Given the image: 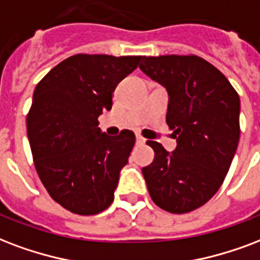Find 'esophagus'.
Here are the masks:
<instances>
[{
  "instance_id": "esophagus-1",
  "label": "esophagus",
  "mask_w": 260,
  "mask_h": 260,
  "mask_svg": "<svg viewBox=\"0 0 260 260\" xmlns=\"http://www.w3.org/2000/svg\"><path fill=\"white\" fill-rule=\"evenodd\" d=\"M136 143H138V144H144V143H146V139L142 138L140 135H136Z\"/></svg>"
}]
</instances>
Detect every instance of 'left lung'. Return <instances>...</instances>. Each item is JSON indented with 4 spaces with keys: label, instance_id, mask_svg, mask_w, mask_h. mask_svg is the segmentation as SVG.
<instances>
[{
    "label": "left lung",
    "instance_id": "1",
    "mask_svg": "<svg viewBox=\"0 0 260 260\" xmlns=\"http://www.w3.org/2000/svg\"><path fill=\"white\" fill-rule=\"evenodd\" d=\"M169 94L166 122L177 147L168 152L148 140L155 155L142 169L158 207L189 213L222 185L240 139V98L229 80L198 55L143 57L139 65Z\"/></svg>",
    "mask_w": 260,
    "mask_h": 260
}]
</instances>
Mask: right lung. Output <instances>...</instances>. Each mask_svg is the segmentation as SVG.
Returning a JSON list of instances; mask_svg holds the SVG:
<instances>
[{"instance_id": "right-lung-1", "label": "right lung", "mask_w": 260, "mask_h": 260, "mask_svg": "<svg viewBox=\"0 0 260 260\" xmlns=\"http://www.w3.org/2000/svg\"><path fill=\"white\" fill-rule=\"evenodd\" d=\"M142 55L75 54L55 65L34 91L27 135L34 165L51 199L71 213H102L114 199L135 134L109 136L98 117L112 109L118 83Z\"/></svg>"}]
</instances>
